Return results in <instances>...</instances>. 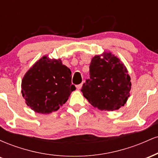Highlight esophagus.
Listing matches in <instances>:
<instances>
[{
  "label": "esophagus",
  "instance_id": "esophagus-1",
  "mask_svg": "<svg viewBox=\"0 0 158 158\" xmlns=\"http://www.w3.org/2000/svg\"><path fill=\"white\" fill-rule=\"evenodd\" d=\"M82 84H83V83H81V84H79V85H77V86H76V87H77V89H78V90L81 89V86H82Z\"/></svg>",
  "mask_w": 158,
  "mask_h": 158
}]
</instances>
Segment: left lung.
Wrapping results in <instances>:
<instances>
[{"mask_svg":"<svg viewBox=\"0 0 158 158\" xmlns=\"http://www.w3.org/2000/svg\"><path fill=\"white\" fill-rule=\"evenodd\" d=\"M90 79L81 92L91 106L101 110L113 111L124 106L131 88V77L117 56L105 51L91 59Z\"/></svg>","mask_w":158,"mask_h":158,"instance_id":"1","label":"left lung"}]
</instances>
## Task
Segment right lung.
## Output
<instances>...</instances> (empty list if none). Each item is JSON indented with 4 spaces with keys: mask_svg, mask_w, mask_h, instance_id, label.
I'll return each instance as SVG.
<instances>
[{
    "mask_svg": "<svg viewBox=\"0 0 158 158\" xmlns=\"http://www.w3.org/2000/svg\"><path fill=\"white\" fill-rule=\"evenodd\" d=\"M71 77V71L60 59L44 56L27 70L21 81V94L27 106L39 114L56 111L76 90Z\"/></svg>",
    "mask_w": 158,
    "mask_h": 158,
    "instance_id": "right-lung-1",
    "label": "right lung"
}]
</instances>
